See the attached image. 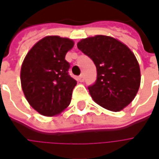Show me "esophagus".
I'll return each mask as SVG.
<instances>
[{"label":"esophagus","mask_w":159,"mask_h":159,"mask_svg":"<svg viewBox=\"0 0 159 159\" xmlns=\"http://www.w3.org/2000/svg\"><path fill=\"white\" fill-rule=\"evenodd\" d=\"M84 80H85L84 75H80V76L78 77V80H79L80 82H83V81H84Z\"/></svg>","instance_id":"1"}]
</instances>
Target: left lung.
Instances as JSON below:
<instances>
[{
    "mask_svg": "<svg viewBox=\"0 0 159 159\" xmlns=\"http://www.w3.org/2000/svg\"><path fill=\"white\" fill-rule=\"evenodd\" d=\"M78 48L94 62L97 77L89 86L92 98L100 106L119 111L137 94L140 67L134 53L118 40L104 35L83 39Z\"/></svg>",
    "mask_w": 159,
    "mask_h": 159,
    "instance_id": "obj_1",
    "label": "left lung"
}]
</instances>
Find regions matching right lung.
<instances>
[{"mask_svg": "<svg viewBox=\"0 0 159 159\" xmlns=\"http://www.w3.org/2000/svg\"><path fill=\"white\" fill-rule=\"evenodd\" d=\"M73 45L70 39L47 36L31 48L23 62V92L41 115H57L70 104L77 81L69 74L70 64L65 55Z\"/></svg>", "mask_w": 159, "mask_h": 159, "instance_id": "right-lung-1", "label": "right lung"}]
</instances>
